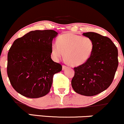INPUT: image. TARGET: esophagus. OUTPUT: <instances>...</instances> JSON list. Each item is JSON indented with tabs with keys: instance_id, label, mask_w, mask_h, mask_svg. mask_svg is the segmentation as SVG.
<instances>
[{
	"instance_id": "1",
	"label": "esophagus",
	"mask_w": 124,
	"mask_h": 124,
	"mask_svg": "<svg viewBox=\"0 0 124 124\" xmlns=\"http://www.w3.org/2000/svg\"><path fill=\"white\" fill-rule=\"evenodd\" d=\"M67 68V66H66V65H62V70H65Z\"/></svg>"
}]
</instances>
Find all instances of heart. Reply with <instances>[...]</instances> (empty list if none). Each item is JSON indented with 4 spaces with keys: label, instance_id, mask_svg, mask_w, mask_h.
Returning a JSON list of instances; mask_svg holds the SVG:
<instances>
[{
    "label": "heart",
    "instance_id": "b5f03b06",
    "mask_svg": "<svg viewBox=\"0 0 124 124\" xmlns=\"http://www.w3.org/2000/svg\"><path fill=\"white\" fill-rule=\"evenodd\" d=\"M94 48V43L91 38L66 33L58 36L57 43L52 44L51 56L54 60L58 61L64 54L66 60L70 64L78 66L87 62Z\"/></svg>",
    "mask_w": 124,
    "mask_h": 124
}]
</instances>
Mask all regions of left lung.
Returning <instances> with one entry per match:
<instances>
[{
	"label": "left lung",
	"instance_id": "left-lung-1",
	"mask_svg": "<svg viewBox=\"0 0 124 124\" xmlns=\"http://www.w3.org/2000/svg\"><path fill=\"white\" fill-rule=\"evenodd\" d=\"M91 38L94 48L90 58L74 67L71 86L76 93L85 96L97 95L109 87L118 66V49L106 36L94 32L84 33Z\"/></svg>",
	"mask_w": 124,
	"mask_h": 124
}]
</instances>
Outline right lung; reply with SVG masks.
I'll return each mask as SVG.
<instances>
[{"mask_svg": "<svg viewBox=\"0 0 124 124\" xmlns=\"http://www.w3.org/2000/svg\"><path fill=\"white\" fill-rule=\"evenodd\" d=\"M57 34L53 30L31 31L14 42L8 54L7 74L19 94L35 99L49 92L54 75L62 70L51 58Z\"/></svg>", "mask_w": 124, "mask_h": 124, "instance_id": "right-lung-1", "label": "right lung"}]
</instances>
